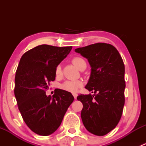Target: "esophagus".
Instances as JSON below:
<instances>
[{
	"label": "esophagus",
	"mask_w": 146,
	"mask_h": 146,
	"mask_svg": "<svg viewBox=\"0 0 146 146\" xmlns=\"http://www.w3.org/2000/svg\"><path fill=\"white\" fill-rule=\"evenodd\" d=\"M73 97H74L75 99L76 100V98H77V94H76V93H73Z\"/></svg>",
	"instance_id": "obj_1"
}]
</instances>
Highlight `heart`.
Returning <instances> with one entry per match:
<instances>
[{
  "label": "heart",
  "mask_w": 146,
  "mask_h": 146,
  "mask_svg": "<svg viewBox=\"0 0 146 146\" xmlns=\"http://www.w3.org/2000/svg\"><path fill=\"white\" fill-rule=\"evenodd\" d=\"M73 64L78 68H80V66L83 62H85L84 59H82L80 57H74L72 59ZM55 74L57 76H59L61 74V67L60 65L56 67L55 69ZM83 83L81 80H66L64 82H63L61 85L60 88L61 89L64 90L65 91H67L68 92H72V93H76L78 89L82 86Z\"/></svg>",
  "instance_id": "1"
}]
</instances>
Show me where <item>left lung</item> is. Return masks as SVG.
Returning <instances> with one entry per match:
<instances>
[{
  "mask_svg": "<svg viewBox=\"0 0 146 146\" xmlns=\"http://www.w3.org/2000/svg\"><path fill=\"white\" fill-rule=\"evenodd\" d=\"M88 59L91 67L85 88L93 95H80L82 103L81 119L87 130L104 136L118 124L125 102V67L114 46L96 43L75 49Z\"/></svg>",
  "mask_w": 146,
  "mask_h": 146,
  "instance_id": "left-lung-1",
  "label": "left lung"
}]
</instances>
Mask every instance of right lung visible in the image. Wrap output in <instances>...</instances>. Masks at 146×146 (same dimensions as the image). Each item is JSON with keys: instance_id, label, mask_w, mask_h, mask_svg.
<instances>
[{"instance_id": "1", "label": "right lung", "mask_w": 146, "mask_h": 146, "mask_svg": "<svg viewBox=\"0 0 146 146\" xmlns=\"http://www.w3.org/2000/svg\"><path fill=\"white\" fill-rule=\"evenodd\" d=\"M72 46H37L25 53L15 78V96L23 120L33 132L48 136L57 130L74 100L70 92L56 89L47 96L46 90L55 80V69Z\"/></svg>"}]
</instances>
